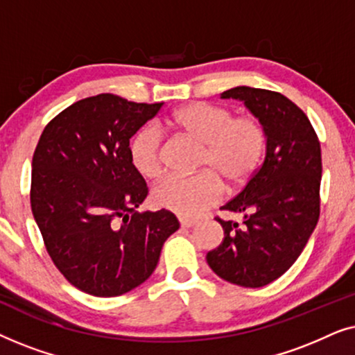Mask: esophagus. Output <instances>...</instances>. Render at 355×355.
I'll use <instances>...</instances> for the list:
<instances>
[{
  "mask_svg": "<svg viewBox=\"0 0 355 355\" xmlns=\"http://www.w3.org/2000/svg\"><path fill=\"white\" fill-rule=\"evenodd\" d=\"M179 223H181V227H192L197 225L196 220H189V218H179Z\"/></svg>",
  "mask_w": 355,
  "mask_h": 355,
  "instance_id": "obj_1",
  "label": "esophagus"
}]
</instances>
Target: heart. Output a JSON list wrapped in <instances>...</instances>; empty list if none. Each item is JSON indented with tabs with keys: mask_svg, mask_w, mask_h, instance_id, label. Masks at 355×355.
Instances as JSON below:
<instances>
[{
	"mask_svg": "<svg viewBox=\"0 0 355 355\" xmlns=\"http://www.w3.org/2000/svg\"><path fill=\"white\" fill-rule=\"evenodd\" d=\"M169 125L202 145L196 176L171 174L152 192L155 205L184 218H196L220 200L221 182L227 189L245 186L260 166L266 132L254 114L232 116L226 106L196 101L173 111ZM129 157L144 178H157L163 169L162 135L144 125L129 144Z\"/></svg>",
	"mask_w": 355,
	"mask_h": 355,
	"instance_id": "obj_1",
	"label": "heart"
}]
</instances>
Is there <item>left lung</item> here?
<instances>
[{"instance_id":"obj_1","label":"left lung","mask_w":355,"mask_h":355,"mask_svg":"<svg viewBox=\"0 0 355 355\" xmlns=\"http://www.w3.org/2000/svg\"><path fill=\"white\" fill-rule=\"evenodd\" d=\"M221 98L244 101L266 132L265 162L245 187L221 207L244 221H225V239L207 254L210 268L227 283L261 288L288 271L320 216L322 148L310 121L278 92L234 87Z\"/></svg>"}]
</instances>
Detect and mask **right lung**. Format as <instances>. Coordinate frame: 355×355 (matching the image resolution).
<instances>
[{
  "instance_id": "1",
  "label": "right lung",
  "mask_w": 355,
  "mask_h": 355,
  "mask_svg": "<svg viewBox=\"0 0 355 355\" xmlns=\"http://www.w3.org/2000/svg\"><path fill=\"white\" fill-rule=\"evenodd\" d=\"M162 106L89 96L53 118L37 144L33 218L56 268L90 295L114 297L147 281L179 230L171 211L137 210L148 187L129 157L130 137Z\"/></svg>"
}]
</instances>
